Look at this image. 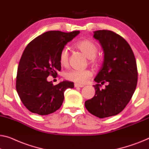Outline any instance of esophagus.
Here are the masks:
<instances>
[{
  "instance_id": "obj_1",
  "label": "esophagus",
  "mask_w": 149,
  "mask_h": 149,
  "mask_svg": "<svg viewBox=\"0 0 149 149\" xmlns=\"http://www.w3.org/2000/svg\"><path fill=\"white\" fill-rule=\"evenodd\" d=\"M74 86L75 88H83L84 87V85H81V84H74Z\"/></svg>"
}]
</instances>
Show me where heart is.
I'll use <instances>...</instances> for the list:
<instances>
[{
    "label": "heart",
    "mask_w": 149,
    "mask_h": 149,
    "mask_svg": "<svg viewBox=\"0 0 149 149\" xmlns=\"http://www.w3.org/2000/svg\"><path fill=\"white\" fill-rule=\"evenodd\" d=\"M75 47L89 58L90 63L94 66H98L101 59L97 57V46L90 39H84L75 44ZM59 61L61 66H67L69 62V53L67 48L62 49L59 55ZM92 75V72L89 70H71L64 74V77L69 81L77 84H84Z\"/></svg>",
    "instance_id": "obj_1"
}]
</instances>
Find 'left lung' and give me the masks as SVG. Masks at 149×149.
I'll return each mask as SVG.
<instances>
[{
	"instance_id": "1",
	"label": "left lung",
	"mask_w": 149,
	"mask_h": 149,
	"mask_svg": "<svg viewBox=\"0 0 149 149\" xmlns=\"http://www.w3.org/2000/svg\"><path fill=\"white\" fill-rule=\"evenodd\" d=\"M103 49L102 66L95 77V96L85 102L86 109L100 118L115 116L122 112L131 99L138 79L136 62L128 42L108 30L94 32ZM108 82L105 89L101 84Z\"/></svg>"
}]
</instances>
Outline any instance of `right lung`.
Instances as JSON below:
<instances>
[{"instance_id":"right-lung-1","label":"right lung","mask_w":149,"mask_h":149,"mask_svg":"<svg viewBox=\"0 0 149 149\" xmlns=\"http://www.w3.org/2000/svg\"><path fill=\"white\" fill-rule=\"evenodd\" d=\"M79 31L64 33L50 31L43 33L28 44L17 69L16 89L27 109L39 115H48L61 107L64 92L74 87V82L63 81L57 85L47 79L61 71L59 55Z\"/></svg>"}]
</instances>
